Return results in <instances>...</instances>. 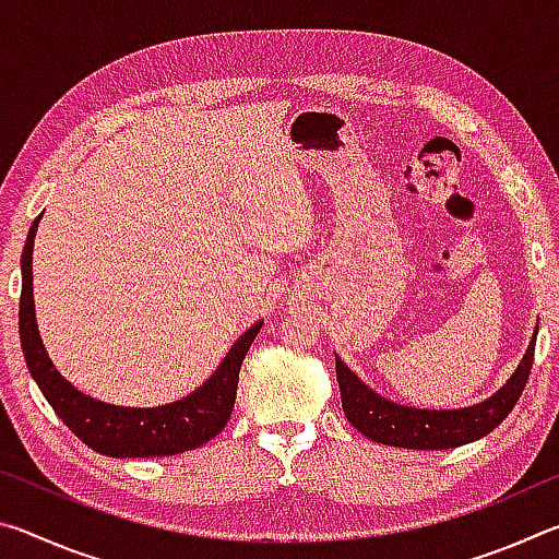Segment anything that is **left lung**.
Listing matches in <instances>:
<instances>
[{
    "label": "left lung",
    "instance_id": "obj_1",
    "mask_svg": "<svg viewBox=\"0 0 559 559\" xmlns=\"http://www.w3.org/2000/svg\"><path fill=\"white\" fill-rule=\"evenodd\" d=\"M535 337L530 340L527 353L518 370L510 377L503 390L496 392L490 400L466 406V409L453 412H433V409H414L384 400L370 386L357 380L343 359L335 357V372L343 396V412L353 427L365 433L367 439L386 447L400 449H456L463 443L484 439L493 431L506 416L513 412L515 402L523 394L530 370H533L535 357Z\"/></svg>",
    "mask_w": 559,
    "mask_h": 559
}]
</instances>
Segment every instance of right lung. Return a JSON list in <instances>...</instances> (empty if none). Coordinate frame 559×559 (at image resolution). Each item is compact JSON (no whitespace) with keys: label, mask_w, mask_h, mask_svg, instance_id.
<instances>
[{"label":"right lung","mask_w":559,"mask_h":559,"mask_svg":"<svg viewBox=\"0 0 559 559\" xmlns=\"http://www.w3.org/2000/svg\"><path fill=\"white\" fill-rule=\"evenodd\" d=\"M41 219V216H39ZM39 219L32 224L22 253V298H19V340L29 365V372L44 392L46 402L53 406L59 419L79 437L86 447L112 459H147V456H175L192 451L219 433L231 419L239 370L246 353L257 340L263 320L253 323L236 340L224 362L200 390L173 404L155 409H130L91 400L75 390L71 382L56 372L49 355L41 345L39 328L34 316L32 296V251Z\"/></svg>","instance_id":"1"}]
</instances>
